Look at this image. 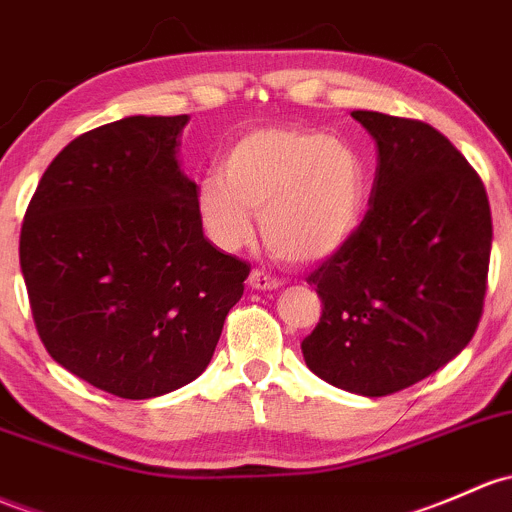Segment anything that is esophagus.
<instances>
[{
	"mask_svg": "<svg viewBox=\"0 0 512 512\" xmlns=\"http://www.w3.org/2000/svg\"><path fill=\"white\" fill-rule=\"evenodd\" d=\"M247 284H250L252 289H257V292H270V289L282 287V282H279L277 277H270V274L262 270H252L250 277H247Z\"/></svg>",
	"mask_w": 512,
	"mask_h": 512,
	"instance_id": "esophagus-1",
	"label": "esophagus"
}]
</instances>
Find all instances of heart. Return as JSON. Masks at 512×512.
<instances>
[{
	"label": "heart",
	"instance_id": "1",
	"mask_svg": "<svg viewBox=\"0 0 512 512\" xmlns=\"http://www.w3.org/2000/svg\"><path fill=\"white\" fill-rule=\"evenodd\" d=\"M365 206V166L338 137L289 127L245 132L223 159V174L198 186L203 230L220 250H240L260 233L279 260L319 262L358 230Z\"/></svg>",
	"mask_w": 512,
	"mask_h": 512
}]
</instances>
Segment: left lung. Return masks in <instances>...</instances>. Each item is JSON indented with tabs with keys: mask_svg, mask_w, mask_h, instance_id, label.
I'll list each match as a JSON object with an SVG mask.
<instances>
[{
	"mask_svg": "<svg viewBox=\"0 0 512 512\" xmlns=\"http://www.w3.org/2000/svg\"><path fill=\"white\" fill-rule=\"evenodd\" d=\"M351 117L378 144L370 211L306 279L324 311L301 353L328 385L383 397L469 346L486 297L491 206L469 161L434 127L370 110Z\"/></svg>",
	"mask_w": 512,
	"mask_h": 512,
	"instance_id": "1",
	"label": "left lung"
}]
</instances>
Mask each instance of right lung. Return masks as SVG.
I'll list each match as a JSON object with an SVG mask.
<instances>
[{
    "label": "right lung",
    "instance_id": "obj_1",
    "mask_svg": "<svg viewBox=\"0 0 512 512\" xmlns=\"http://www.w3.org/2000/svg\"><path fill=\"white\" fill-rule=\"evenodd\" d=\"M188 115H132L43 171L19 260L36 331L68 373L125 400L196 380L250 265L213 245L179 164Z\"/></svg>",
    "mask_w": 512,
    "mask_h": 512
}]
</instances>
